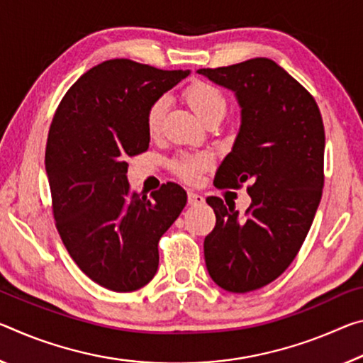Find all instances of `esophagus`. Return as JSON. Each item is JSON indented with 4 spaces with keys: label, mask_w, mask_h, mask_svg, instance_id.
<instances>
[{
    "label": "esophagus",
    "mask_w": 363,
    "mask_h": 363,
    "mask_svg": "<svg viewBox=\"0 0 363 363\" xmlns=\"http://www.w3.org/2000/svg\"><path fill=\"white\" fill-rule=\"evenodd\" d=\"M187 202H189V205L195 206V205H202V203H205V199H203V195H200V194L189 192V194H187Z\"/></svg>",
    "instance_id": "34e87169"
}]
</instances>
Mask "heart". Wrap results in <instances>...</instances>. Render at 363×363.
Returning a JSON list of instances; mask_svg holds the SVG:
<instances>
[{"label":"heart","mask_w":363,"mask_h":363,"mask_svg":"<svg viewBox=\"0 0 363 363\" xmlns=\"http://www.w3.org/2000/svg\"><path fill=\"white\" fill-rule=\"evenodd\" d=\"M184 96L191 108L197 113L199 118L203 121L210 118L211 114H223L228 109L226 96L221 91L220 87H216L215 84L206 82V80H194L191 85H187V89L184 90ZM168 106V100L164 96L155 100L150 106H148L145 113V125L148 134L155 135L161 128L163 123V116ZM213 163L211 155L205 152L199 153H181L171 160V171L174 172L177 177H181L182 181L195 182L199 179L200 172L210 168Z\"/></svg>","instance_id":"b5f03b06"}]
</instances>
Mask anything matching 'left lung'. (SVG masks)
<instances>
[{"label": "left lung", "instance_id": "left-lung-1", "mask_svg": "<svg viewBox=\"0 0 363 363\" xmlns=\"http://www.w3.org/2000/svg\"><path fill=\"white\" fill-rule=\"evenodd\" d=\"M235 91L242 124L215 176L218 189L247 184L244 216L220 197L203 242L206 269L229 292H250L279 278L312 226L325 184V125L310 91L268 57L199 69Z\"/></svg>", "mask_w": 363, "mask_h": 363}]
</instances>
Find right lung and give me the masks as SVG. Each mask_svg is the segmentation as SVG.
Returning a JSON list of instances; mask_svg holds the SVG:
<instances>
[{
    "instance_id": "right-lung-1",
    "label": "right lung",
    "mask_w": 363,
    "mask_h": 363,
    "mask_svg": "<svg viewBox=\"0 0 363 363\" xmlns=\"http://www.w3.org/2000/svg\"><path fill=\"white\" fill-rule=\"evenodd\" d=\"M187 76L109 60L76 80L51 121L45 164L56 229L77 267L109 291L150 283L161 235L186 206L177 184L147 197L132 191L125 172L150 143L148 106Z\"/></svg>"
}]
</instances>
